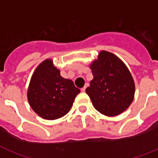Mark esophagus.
<instances>
[{"mask_svg": "<svg viewBox=\"0 0 158 158\" xmlns=\"http://www.w3.org/2000/svg\"><path fill=\"white\" fill-rule=\"evenodd\" d=\"M88 86H89V84H88V83H85V85H84V87H83V88H82L81 89V91H83V92H84V91H85V90H86V88H87V87H88Z\"/></svg>", "mask_w": 158, "mask_h": 158, "instance_id": "esophagus-1", "label": "esophagus"}]
</instances>
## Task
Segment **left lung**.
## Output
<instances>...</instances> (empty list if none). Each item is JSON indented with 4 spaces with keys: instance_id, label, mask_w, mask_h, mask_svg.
Listing matches in <instances>:
<instances>
[{
    "instance_id": "8db88e82",
    "label": "left lung",
    "mask_w": 158,
    "mask_h": 158,
    "mask_svg": "<svg viewBox=\"0 0 158 158\" xmlns=\"http://www.w3.org/2000/svg\"><path fill=\"white\" fill-rule=\"evenodd\" d=\"M90 67L93 79L86 93L95 109L108 116L124 112L135 93L134 81L125 64L115 54L101 51Z\"/></svg>"
}]
</instances>
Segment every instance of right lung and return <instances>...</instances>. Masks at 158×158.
<instances>
[{
	"label": "right lung",
	"instance_id": "1",
	"mask_svg": "<svg viewBox=\"0 0 158 158\" xmlns=\"http://www.w3.org/2000/svg\"><path fill=\"white\" fill-rule=\"evenodd\" d=\"M79 92L72 80L63 78L52 61L46 59L32 75L27 98L38 116L46 120H55L70 111Z\"/></svg>",
	"mask_w": 158,
	"mask_h": 158
}]
</instances>
